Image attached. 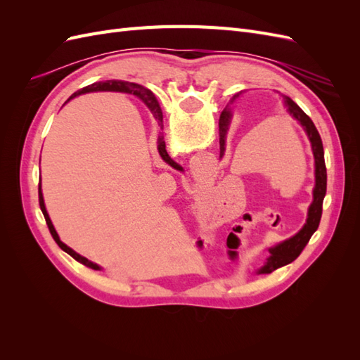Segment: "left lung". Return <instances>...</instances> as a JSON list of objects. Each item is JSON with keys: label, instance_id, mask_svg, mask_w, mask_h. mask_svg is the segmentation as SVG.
<instances>
[{"label": "left lung", "instance_id": "1", "mask_svg": "<svg viewBox=\"0 0 360 360\" xmlns=\"http://www.w3.org/2000/svg\"><path fill=\"white\" fill-rule=\"evenodd\" d=\"M285 105L288 108L290 114L297 120V122L307 130L309 136L312 151H314V159H315V188H314V201L308 210V219L302 230L291 237L290 240H285L275 248H271L269 252L270 257L267 258V263L261 267L259 274H271V271L285 266L291 261L296 259L303 248L307 246L309 242L311 236L317 231L320 219H321V212H323V200L326 197V188H328V172H326V163H324V150L323 143L317 127L312 123V120L304 114L300 106L291 101L290 97H285ZM230 112L222 111L219 118V146H221V156L224 155L225 150V134L228 129V122H230Z\"/></svg>", "mask_w": 360, "mask_h": 360}]
</instances>
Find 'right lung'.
I'll list each match as a JSON object with an SVG mask.
<instances>
[{"instance_id": "obj_1", "label": "right lung", "mask_w": 360, "mask_h": 360, "mask_svg": "<svg viewBox=\"0 0 360 360\" xmlns=\"http://www.w3.org/2000/svg\"><path fill=\"white\" fill-rule=\"evenodd\" d=\"M90 91H120V93L134 94V96L139 97V99L143 101V102H146V105L150 106L151 112H153L155 117L158 118L159 126H162V118H163V115H162L160 108H159L156 99L153 97V93H151V91L147 90V89H144L143 85H138V84H134V82H126V81L96 82V84H91V85H89V86H85V89H82V90H79V91H76L72 97H76V96L84 94V93H90ZM72 97H70V99H72ZM70 99H69V101H70ZM158 150H159V155L162 156L163 160L168 162L171 167L179 168L177 163L174 162V160L168 156V153H167L165 141H163V136H160L159 141H158ZM39 204H40V210H41L43 216H45L48 228H49V231H51V234H52V237H53V240L57 242V245L64 250V252H68V254L72 255L76 261H79V263H82V264L86 266V267H90V269H93V270H101L99 266L91 263V261H89L85 257H81L79 254H76L73 249H70L69 246H66V245H64V243L60 240V237H58V234H57V231H56V228H53V225H52V222H51V219H49V214H48V212H46L45 201H43V195H41V186H40V183H39Z\"/></svg>"}]
</instances>
